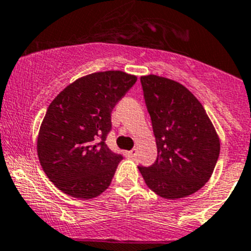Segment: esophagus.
<instances>
[{"label":"esophagus","mask_w":251,"mask_h":251,"mask_svg":"<svg viewBox=\"0 0 251 251\" xmlns=\"http://www.w3.org/2000/svg\"><path fill=\"white\" fill-rule=\"evenodd\" d=\"M126 154H127L128 157H135V156L137 154V150L133 149V150H131V151H127L126 152Z\"/></svg>","instance_id":"34e87169"}]
</instances>
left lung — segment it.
Returning a JSON list of instances; mask_svg holds the SVG:
<instances>
[{
  "label": "left lung",
  "instance_id": "left-lung-1",
  "mask_svg": "<svg viewBox=\"0 0 251 251\" xmlns=\"http://www.w3.org/2000/svg\"><path fill=\"white\" fill-rule=\"evenodd\" d=\"M153 127L157 160L139 167L146 186L166 200L200 191L212 177L221 141L200 100L184 85L165 76H141Z\"/></svg>",
  "mask_w": 251,
  "mask_h": 251
}]
</instances>
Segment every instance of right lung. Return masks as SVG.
<instances>
[{"label": "right lung", "mask_w": 251, "mask_h": 251, "mask_svg": "<svg viewBox=\"0 0 251 251\" xmlns=\"http://www.w3.org/2000/svg\"><path fill=\"white\" fill-rule=\"evenodd\" d=\"M136 80L121 70L93 73L70 83L49 104L37 153L47 177L63 193L91 200L110 186L123 160L105 145L111 111Z\"/></svg>", "instance_id": "obj_1"}]
</instances>
